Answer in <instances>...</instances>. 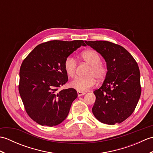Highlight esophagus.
<instances>
[{
  "label": "esophagus",
  "mask_w": 153,
  "mask_h": 153,
  "mask_svg": "<svg viewBox=\"0 0 153 153\" xmlns=\"http://www.w3.org/2000/svg\"><path fill=\"white\" fill-rule=\"evenodd\" d=\"M85 94V92H82V91H77V95H78V97H80V96H82V95H84Z\"/></svg>",
  "instance_id": "obj_1"
}]
</instances>
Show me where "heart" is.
<instances>
[{
    "label": "heart",
    "instance_id": "b5f03b06",
    "mask_svg": "<svg viewBox=\"0 0 153 153\" xmlns=\"http://www.w3.org/2000/svg\"><path fill=\"white\" fill-rule=\"evenodd\" d=\"M82 59L90 65L87 75L85 77H77L70 83V86L78 91H85L95 85L96 79L99 81L105 78L107 69L105 65L101 60L99 54L95 50L89 49L83 51L81 54ZM64 70L66 74L71 77H73L76 74L77 62L74 58L68 56L64 61Z\"/></svg>",
    "mask_w": 153,
    "mask_h": 153
}]
</instances>
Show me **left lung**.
Masks as SVG:
<instances>
[{
	"label": "left lung",
	"mask_w": 153,
	"mask_h": 153,
	"mask_svg": "<svg viewBox=\"0 0 153 153\" xmlns=\"http://www.w3.org/2000/svg\"><path fill=\"white\" fill-rule=\"evenodd\" d=\"M85 43L102 55L108 70L102 86L93 91L96 100L93 114L103 123H121L134 112L141 96L140 71L137 62L119 45L106 41Z\"/></svg>",
	"instance_id": "obj_1"
}]
</instances>
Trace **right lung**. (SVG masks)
I'll return each instance as SVG.
<instances>
[{"instance_id":"obj_1","label":"right lung","mask_w":153,"mask_h":153,"mask_svg":"<svg viewBox=\"0 0 153 153\" xmlns=\"http://www.w3.org/2000/svg\"><path fill=\"white\" fill-rule=\"evenodd\" d=\"M83 40L50 41L39 44L23 61L19 70V93L25 111L41 126L62 122L77 98L76 89L60 90L68 81L64 61Z\"/></svg>"}]
</instances>
